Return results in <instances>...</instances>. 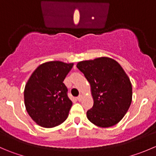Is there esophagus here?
<instances>
[{
    "instance_id": "1",
    "label": "esophagus",
    "mask_w": 156,
    "mask_h": 156,
    "mask_svg": "<svg viewBox=\"0 0 156 156\" xmlns=\"http://www.w3.org/2000/svg\"><path fill=\"white\" fill-rule=\"evenodd\" d=\"M82 98H83L82 95H79V96H78V98H77V100H78V101H81V100H82Z\"/></svg>"
}]
</instances>
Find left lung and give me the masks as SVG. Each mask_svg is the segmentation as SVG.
<instances>
[{
	"label": "left lung",
	"mask_w": 156,
	"mask_h": 156,
	"mask_svg": "<svg viewBox=\"0 0 156 156\" xmlns=\"http://www.w3.org/2000/svg\"><path fill=\"white\" fill-rule=\"evenodd\" d=\"M77 68L90 84L94 99L87 117L100 127H110L120 121L132 102V84L117 62L107 57L80 62Z\"/></svg>",
	"instance_id": "obj_1"
}]
</instances>
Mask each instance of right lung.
<instances>
[{
  "instance_id": "right-lung-1",
  "label": "right lung",
  "mask_w": 156,
  "mask_h": 156,
  "mask_svg": "<svg viewBox=\"0 0 156 156\" xmlns=\"http://www.w3.org/2000/svg\"><path fill=\"white\" fill-rule=\"evenodd\" d=\"M73 63L54 61L40 65L30 76L24 89L27 113L38 125L52 128L67 119L72 102L63 81Z\"/></svg>"
}]
</instances>
